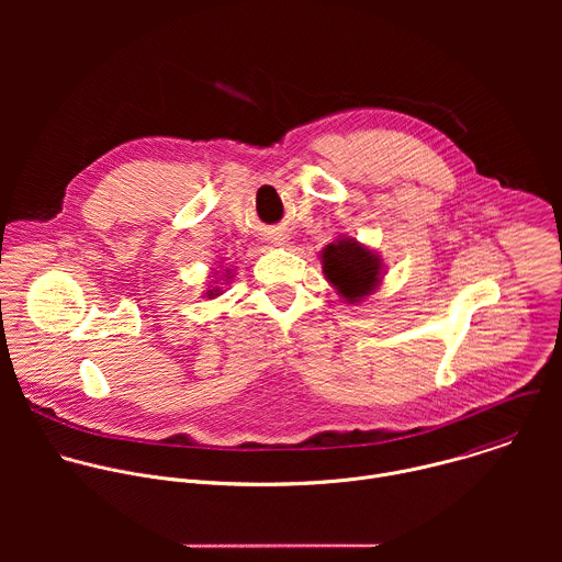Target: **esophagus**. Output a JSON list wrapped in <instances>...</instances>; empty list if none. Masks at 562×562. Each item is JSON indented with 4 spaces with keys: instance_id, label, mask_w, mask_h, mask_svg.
Returning a JSON list of instances; mask_svg holds the SVG:
<instances>
[{
    "instance_id": "obj_1",
    "label": "esophagus",
    "mask_w": 562,
    "mask_h": 562,
    "mask_svg": "<svg viewBox=\"0 0 562 562\" xmlns=\"http://www.w3.org/2000/svg\"><path fill=\"white\" fill-rule=\"evenodd\" d=\"M282 239H284V237H282Z\"/></svg>"
}]
</instances>
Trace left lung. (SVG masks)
Segmentation results:
<instances>
[{
  "label": "left lung",
  "instance_id": "8db88e82",
  "mask_svg": "<svg viewBox=\"0 0 562 562\" xmlns=\"http://www.w3.org/2000/svg\"><path fill=\"white\" fill-rule=\"evenodd\" d=\"M323 271L338 293L349 304H356L380 284L382 260L353 237H340L323 251Z\"/></svg>",
  "mask_w": 562,
  "mask_h": 562
}]
</instances>
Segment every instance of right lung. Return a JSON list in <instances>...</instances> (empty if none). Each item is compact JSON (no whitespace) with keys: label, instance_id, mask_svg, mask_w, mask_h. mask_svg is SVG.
<instances>
[{"label":"right lung","instance_id":"obj_1","mask_svg":"<svg viewBox=\"0 0 562 562\" xmlns=\"http://www.w3.org/2000/svg\"><path fill=\"white\" fill-rule=\"evenodd\" d=\"M215 291H217V289H213V291H209V295H217V293H215Z\"/></svg>","mask_w":562,"mask_h":562}]
</instances>
